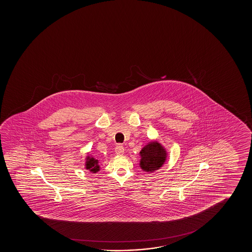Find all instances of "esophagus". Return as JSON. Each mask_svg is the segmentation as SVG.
I'll return each mask as SVG.
<instances>
[{
    "mask_svg": "<svg viewBox=\"0 0 252 252\" xmlns=\"http://www.w3.org/2000/svg\"><path fill=\"white\" fill-rule=\"evenodd\" d=\"M125 149L123 147V145H118L116 147H115V153L117 154V155H123L124 154Z\"/></svg>",
    "mask_w": 252,
    "mask_h": 252,
    "instance_id": "obj_1",
    "label": "esophagus"
}]
</instances>
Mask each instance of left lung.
Instances as JSON below:
<instances>
[{
	"instance_id": "8db88e82",
	"label": "left lung",
	"mask_w": 252,
	"mask_h": 252,
	"mask_svg": "<svg viewBox=\"0 0 252 252\" xmlns=\"http://www.w3.org/2000/svg\"><path fill=\"white\" fill-rule=\"evenodd\" d=\"M140 167L147 172H153L165 162L167 158L165 149L157 141L151 142L145 145L140 152Z\"/></svg>"
}]
</instances>
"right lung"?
Wrapping results in <instances>:
<instances>
[{
  "mask_svg": "<svg viewBox=\"0 0 252 252\" xmlns=\"http://www.w3.org/2000/svg\"><path fill=\"white\" fill-rule=\"evenodd\" d=\"M86 160V163H85L86 169H89L90 171L93 173H96L97 171L100 170V166L98 164L99 163L98 160L94 158H90V157H88Z\"/></svg>",
  "mask_w": 252,
  "mask_h": 252,
  "instance_id": "add662e5",
  "label": "right lung"
}]
</instances>
